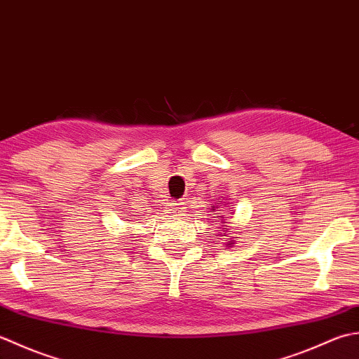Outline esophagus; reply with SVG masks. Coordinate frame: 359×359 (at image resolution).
Instances as JSON below:
<instances>
[{
    "label": "esophagus",
    "instance_id": "34e87169",
    "mask_svg": "<svg viewBox=\"0 0 359 359\" xmlns=\"http://www.w3.org/2000/svg\"><path fill=\"white\" fill-rule=\"evenodd\" d=\"M184 212V203L178 201V203H170L169 208H167V214H172L173 217L181 215Z\"/></svg>",
    "mask_w": 359,
    "mask_h": 359
}]
</instances>
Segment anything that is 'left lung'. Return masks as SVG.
<instances>
[{"mask_svg":"<svg viewBox=\"0 0 359 359\" xmlns=\"http://www.w3.org/2000/svg\"><path fill=\"white\" fill-rule=\"evenodd\" d=\"M222 206H223V204H222Z\"/></svg>","mask_w":359,"mask_h":359,"instance_id":"8db88e82","label":"left lung"}]
</instances>
